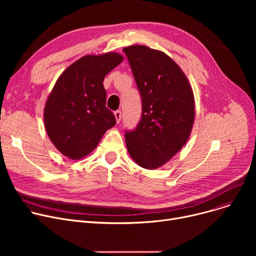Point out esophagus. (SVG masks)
Here are the masks:
<instances>
[{"label": "esophagus", "instance_id": "esophagus-1", "mask_svg": "<svg viewBox=\"0 0 256 256\" xmlns=\"http://www.w3.org/2000/svg\"><path fill=\"white\" fill-rule=\"evenodd\" d=\"M114 115H115V118H116L117 124H119V122H120V120H121V111H119V110L115 111V112H114Z\"/></svg>", "mask_w": 256, "mask_h": 256}]
</instances>
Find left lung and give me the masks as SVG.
Instances as JSON below:
<instances>
[{"label": "left lung", "instance_id": "1", "mask_svg": "<svg viewBox=\"0 0 256 256\" xmlns=\"http://www.w3.org/2000/svg\"><path fill=\"white\" fill-rule=\"evenodd\" d=\"M142 100V117L126 132L128 152L145 169H156L176 156L189 139L195 100L180 67L165 52L145 46L124 48Z\"/></svg>", "mask_w": 256, "mask_h": 256}]
</instances>
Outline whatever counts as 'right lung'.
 <instances>
[{"mask_svg": "<svg viewBox=\"0 0 256 256\" xmlns=\"http://www.w3.org/2000/svg\"><path fill=\"white\" fill-rule=\"evenodd\" d=\"M124 60L118 52L86 55L61 74L46 100L44 120L48 136L65 156L89 154L104 134L116 124L106 106L104 78Z\"/></svg>", "mask_w": 256, "mask_h": 256, "instance_id": "right-lung-1", "label": "right lung"}]
</instances>
